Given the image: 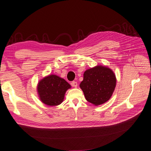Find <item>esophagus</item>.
Listing matches in <instances>:
<instances>
[{"label":"esophagus","instance_id":"obj_1","mask_svg":"<svg viewBox=\"0 0 151 151\" xmlns=\"http://www.w3.org/2000/svg\"><path fill=\"white\" fill-rule=\"evenodd\" d=\"M71 85L72 87H74L75 88H77V82L76 81H73L71 83Z\"/></svg>","mask_w":151,"mask_h":151}]
</instances>
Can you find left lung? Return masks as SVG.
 I'll use <instances>...</instances> for the list:
<instances>
[{
    "label": "left lung",
    "instance_id": "1",
    "mask_svg": "<svg viewBox=\"0 0 151 151\" xmlns=\"http://www.w3.org/2000/svg\"><path fill=\"white\" fill-rule=\"evenodd\" d=\"M113 71L105 65H96L87 69L80 87L86 99L95 106L105 104L111 98L116 87Z\"/></svg>",
    "mask_w": 151,
    "mask_h": 151
}]
</instances>
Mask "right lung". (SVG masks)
<instances>
[{
	"label": "right lung",
	"mask_w": 151,
	"mask_h": 151,
	"mask_svg": "<svg viewBox=\"0 0 151 151\" xmlns=\"http://www.w3.org/2000/svg\"><path fill=\"white\" fill-rule=\"evenodd\" d=\"M71 88L63 78L55 74L45 77L37 86V93L41 102L48 106H57L64 100L66 91Z\"/></svg>",
	"instance_id": "add662e5"
}]
</instances>
